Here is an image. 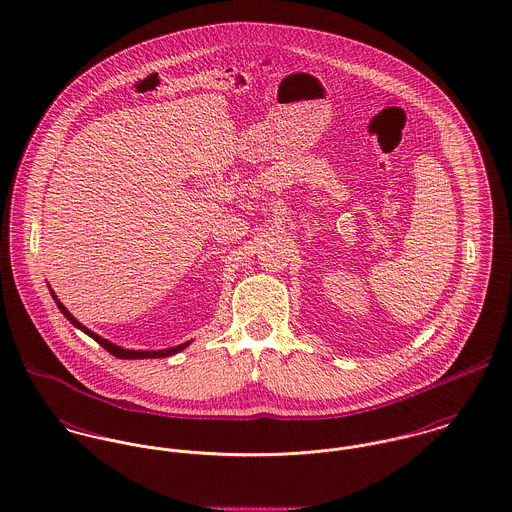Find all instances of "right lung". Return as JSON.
Segmentation results:
<instances>
[{
	"mask_svg": "<svg viewBox=\"0 0 512 512\" xmlns=\"http://www.w3.org/2000/svg\"><path fill=\"white\" fill-rule=\"evenodd\" d=\"M50 295H52V299H54V303H56V307L60 309V313L72 323V325L76 326V328H80L82 332H86L88 336H92L93 340L97 342V344H101L109 354H113L115 358H121V360H148V358H166V356H172V354H178V352H182L184 348H187L189 344H191V340H187L184 344H180V346H174V348H164V350H129V348H123V346H117V344H113V342H109V340H105L103 336H99V334H95L93 330H90L88 326L82 325L62 303H60V299L54 295V291L50 289Z\"/></svg>",
	"mask_w": 512,
	"mask_h": 512,
	"instance_id": "add662e5",
	"label": "right lung"
}]
</instances>
